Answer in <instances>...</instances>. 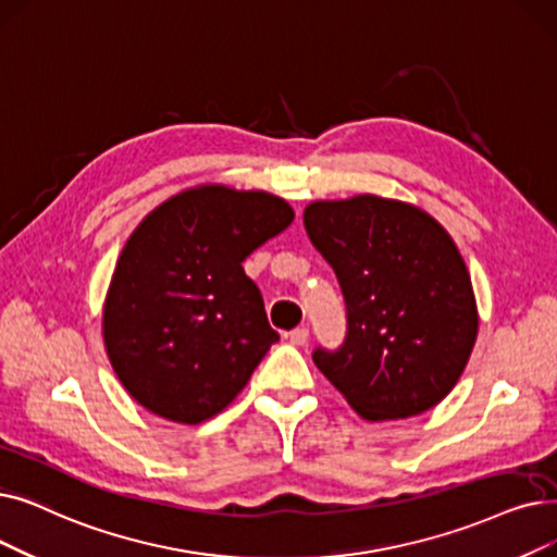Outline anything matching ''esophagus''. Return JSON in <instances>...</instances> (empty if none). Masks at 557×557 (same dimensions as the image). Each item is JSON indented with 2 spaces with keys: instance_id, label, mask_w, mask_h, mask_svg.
<instances>
[{
  "instance_id": "obj_1",
  "label": "esophagus",
  "mask_w": 557,
  "mask_h": 557,
  "mask_svg": "<svg viewBox=\"0 0 557 557\" xmlns=\"http://www.w3.org/2000/svg\"><path fill=\"white\" fill-rule=\"evenodd\" d=\"M288 342H292L294 346H305L309 342V330L305 325L292 330V332H288Z\"/></svg>"
}]
</instances>
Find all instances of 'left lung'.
Instances as JSON below:
<instances>
[{
	"mask_svg": "<svg viewBox=\"0 0 557 557\" xmlns=\"http://www.w3.org/2000/svg\"><path fill=\"white\" fill-rule=\"evenodd\" d=\"M305 230L346 300L342 348L313 364L367 421L409 419L442 403L478 336L467 263L423 209L377 196L321 200Z\"/></svg>",
	"mask_w": 557,
	"mask_h": 557,
	"instance_id": "obj_1",
	"label": "left lung"
}]
</instances>
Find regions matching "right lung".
<instances>
[{"mask_svg": "<svg viewBox=\"0 0 557 557\" xmlns=\"http://www.w3.org/2000/svg\"><path fill=\"white\" fill-rule=\"evenodd\" d=\"M292 221L286 200L223 184L182 190L145 215L102 313L109 361L138 405L196 425L238 396L280 338L240 263Z\"/></svg>", "mask_w": 557, "mask_h": 557, "instance_id": "add662e5", "label": "right lung"}]
</instances>
